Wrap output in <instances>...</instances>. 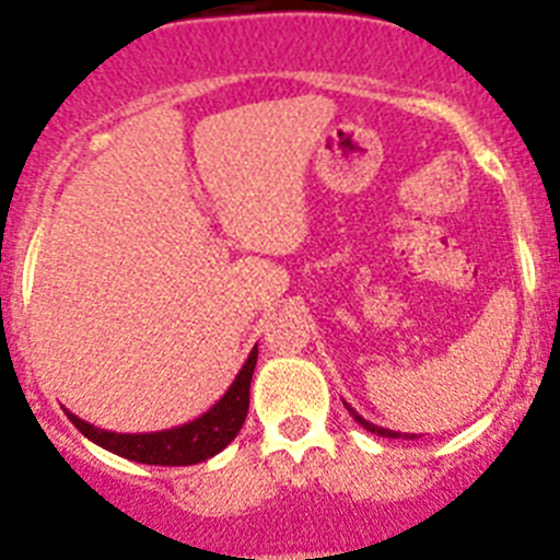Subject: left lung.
I'll use <instances>...</instances> for the list:
<instances>
[{
  "mask_svg": "<svg viewBox=\"0 0 560 560\" xmlns=\"http://www.w3.org/2000/svg\"><path fill=\"white\" fill-rule=\"evenodd\" d=\"M348 412L353 415V418H355V423H361V427L368 429V432H373V434H381V438H415V434H398V432H393V429H381V427H375V423H368V420L361 418V415L355 412V409H350V407H348Z\"/></svg>",
  "mask_w": 560,
  "mask_h": 560,
  "instance_id": "left-lung-1",
  "label": "left lung"
}]
</instances>
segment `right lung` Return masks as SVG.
I'll return each instance as SVG.
<instances>
[{
  "label": "right lung",
  "instance_id": "add662e5",
  "mask_svg": "<svg viewBox=\"0 0 560 560\" xmlns=\"http://www.w3.org/2000/svg\"><path fill=\"white\" fill-rule=\"evenodd\" d=\"M257 364V348L252 350L241 373L235 375L232 387L224 398L205 412L201 418L190 420L185 427L165 429V432L151 434H117L106 429H95L92 423L81 420L78 415L67 412V418L78 427L83 438H89L97 446L120 457L145 465H196L219 454L235 440V434L244 427L246 412H249V384Z\"/></svg>",
  "mask_w": 560,
  "mask_h": 560
}]
</instances>
